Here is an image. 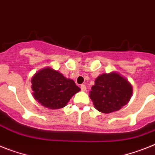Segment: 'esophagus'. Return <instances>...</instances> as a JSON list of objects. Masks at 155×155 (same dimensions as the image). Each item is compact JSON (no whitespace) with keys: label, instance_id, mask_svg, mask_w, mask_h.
<instances>
[{"label":"esophagus","instance_id":"34e87169","mask_svg":"<svg viewBox=\"0 0 155 155\" xmlns=\"http://www.w3.org/2000/svg\"><path fill=\"white\" fill-rule=\"evenodd\" d=\"M80 88H81V90L83 91H85L86 90H87V87H86V86L84 85V84H82L81 86H80Z\"/></svg>","mask_w":155,"mask_h":155}]
</instances>
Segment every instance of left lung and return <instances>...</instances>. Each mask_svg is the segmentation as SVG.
Wrapping results in <instances>:
<instances>
[{
    "mask_svg": "<svg viewBox=\"0 0 155 155\" xmlns=\"http://www.w3.org/2000/svg\"><path fill=\"white\" fill-rule=\"evenodd\" d=\"M132 84L117 71L98 75L90 91V98L96 110L103 114L118 111L132 97Z\"/></svg>",
    "mask_w": 155,
    "mask_h": 155,
    "instance_id": "left-lung-1",
    "label": "left lung"
}]
</instances>
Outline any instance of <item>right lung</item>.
<instances>
[{
	"mask_svg": "<svg viewBox=\"0 0 155 155\" xmlns=\"http://www.w3.org/2000/svg\"><path fill=\"white\" fill-rule=\"evenodd\" d=\"M31 84L35 99L49 110L64 108L80 91L71 79L64 77L49 66L37 71L31 79Z\"/></svg>",
	"mask_w": 155,
	"mask_h": 155,
	"instance_id": "obj_1",
	"label": "right lung"
}]
</instances>
